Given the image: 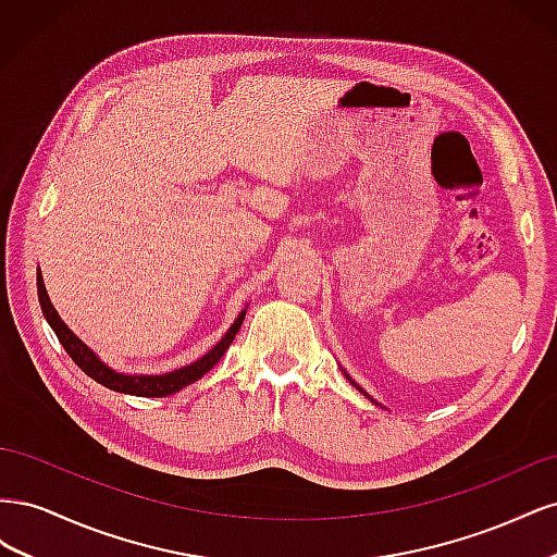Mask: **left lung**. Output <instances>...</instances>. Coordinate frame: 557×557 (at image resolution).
<instances>
[{
  "label": "left lung",
  "instance_id": "8db88e82",
  "mask_svg": "<svg viewBox=\"0 0 557 557\" xmlns=\"http://www.w3.org/2000/svg\"><path fill=\"white\" fill-rule=\"evenodd\" d=\"M364 395H367V393H364Z\"/></svg>",
  "mask_w": 557,
  "mask_h": 557
}]
</instances>
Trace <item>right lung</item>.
I'll list each match as a JSON object with an SVG mask.
<instances>
[{"label":"right lung","mask_w":557,"mask_h":557,"mask_svg":"<svg viewBox=\"0 0 557 557\" xmlns=\"http://www.w3.org/2000/svg\"><path fill=\"white\" fill-rule=\"evenodd\" d=\"M37 290H39V305H41V311H44L46 320L50 323V327H53V332L58 334V339L64 346V350L70 352V358L83 369V372H86L90 379H95L97 383H102L104 387H109V391L125 393V395H137V397L174 395V393L183 391L185 385H190L197 379L205 376L209 369L225 356V350L234 342V336H237V332L244 323V315H246V311H242L239 318L234 320V325L223 336V339L218 342L207 352V356L199 358L197 362H193L188 367H181V369H176V372L162 374V376H125V374H117V372H113V369H109L107 364L99 362V358H95V352L86 344H83L70 327L64 325V320L58 315L53 305H50L41 272L37 274Z\"/></svg>","instance_id":"add662e5"}]
</instances>
